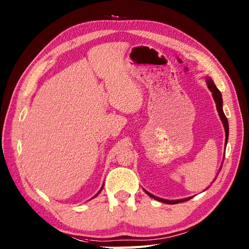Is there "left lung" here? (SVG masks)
Listing matches in <instances>:
<instances>
[{
	"mask_svg": "<svg viewBox=\"0 0 249 249\" xmlns=\"http://www.w3.org/2000/svg\"><path fill=\"white\" fill-rule=\"evenodd\" d=\"M206 84H208V88L211 92H212L213 95V98L215 100V104H216V108H217L218 111V114H219V118L223 122L224 124V127H225V131H226V145H227V140H228V136H229V124H228V120H227L226 115L224 113V110H223V97H221V93L219 92V89L216 88L215 83L212 81V79L210 77L206 78ZM146 195H149L150 197H152L153 199L160 201V202L163 203H167V204H176V203H179V202H185V201H188L189 199L192 198H185V199H179V200H166V199H161V198H158L156 196L150 194L149 192H146L145 189H143Z\"/></svg>",
	"mask_w": 249,
	"mask_h": 249,
	"instance_id": "1",
	"label": "left lung"
}]
</instances>
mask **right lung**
Masks as SVG:
<instances>
[{"label":"right lung","mask_w":249,"mask_h":249,"mask_svg":"<svg viewBox=\"0 0 249 249\" xmlns=\"http://www.w3.org/2000/svg\"><path fill=\"white\" fill-rule=\"evenodd\" d=\"M103 188H104V186H102V188H100V190H99V192H98V193H97V194H96V195H95V196H94V197H93V198H95V197H96V196H97V195H98V194H99V193H100V192H102V190H103Z\"/></svg>","instance_id":"right-lung-1"}]
</instances>
